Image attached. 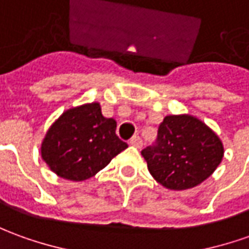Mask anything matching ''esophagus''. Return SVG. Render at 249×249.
I'll list each match as a JSON object with an SVG mask.
<instances>
[{"label": "esophagus", "mask_w": 249, "mask_h": 249, "mask_svg": "<svg viewBox=\"0 0 249 249\" xmlns=\"http://www.w3.org/2000/svg\"><path fill=\"white\" fill-rule=\"evenodd\" d=\"M129 144H132V146H135V147H138V148H140V147L143 146V140H142V138H140V136L135 135V136H132L131 140H129Z\"/></svg>", "instance_id": "esophagus-1"}]
</instances>
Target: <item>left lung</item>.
<instances>
[{"mask_svg": "<svg viewBox=\"0 0 249 249\" xmlns=\"http://www.w3.org/2000/svg\"><path fill=\"white\" fill-rule=\"evenodd\" d=\"M148 170L165 188L182 191L204 181L221 163L224 146L207 125L192 116H167L153 146L142 150Z\"/></svg>", "mask_w": 249, "mask_h": 249, "instance_id": "obj_1", "label": "left lung"}]
</instances>
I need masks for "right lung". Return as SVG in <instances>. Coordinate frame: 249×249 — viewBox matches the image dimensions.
Listing matches in <instances>:
<instances>
[{"instance_id": "1", "label": "right lung", "mask_w": 249, "mask_h": 249, "mask_svg": "<svg viewBox=\"0 0 249 249\" xmlns=\"http://www.w3.org/2000/svg\"><path fill=\"white\" fill-rule=\"evenodd\" d=\"M116 128L113 118L103 117L99 103L69 109L47 132L42 158L62 178L87 180L128 147Z\"/></svg>"}]
</instances>
